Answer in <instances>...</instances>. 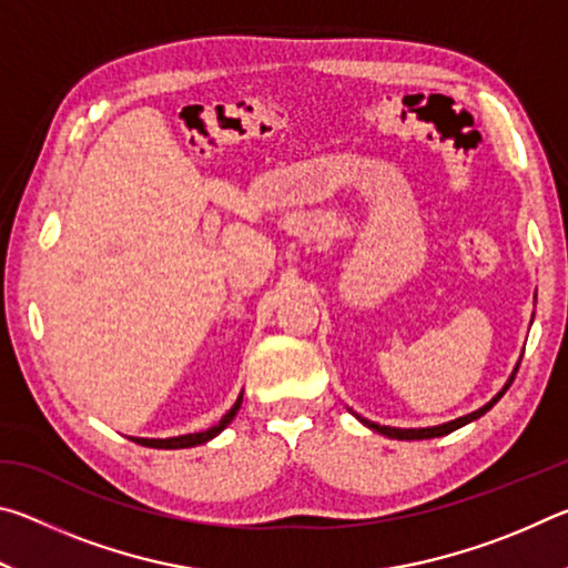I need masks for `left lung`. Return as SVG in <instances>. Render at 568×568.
Here are the masks:
<instances>
[{
	"instance_id": "8db88e82",
	"label": "left lung",
	"mask_w": 568,
	"mask_h": 568,
	"mask_svg": "<svg viewBox=\"0 0 568 568\" xmlns=\"http://www.w3.org/2000/svg\"><path fill=\"white\" fill-rule=\"evenodd\" d=\"M516 371L518 368H514V373H511V378H508V383L504 386V390L498 393V396L494 398V400H488L484 408H478V410H474V413H468V416H464V418H456V420H450V423H444V426H434V428H390V426H378V423H373V420H365V418H361V423H365V426L368 428H373V430H378V434H383V436H388V438H400V440H420V438H436V436H446V434H450V430H456V428H460V426H466V423H470V420H476V418H480L484 416L486 410H491L494 408V403H498V398L504 396V393L508 390V386H511L514 383V378H516Z\"/></svg>"
}]
</instances>
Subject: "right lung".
I'll use <instances>...</instances> for the list:
<instances>
[{"instance_id":"add662e5","label":"right lung","mask_w":568,"mask_h":568,"mask_svg":"<svg viewBox=\"0 0 568 568\" xmlns=\"http://www.w3.org/2000/svg\"><path fill=\"white\" fill-rule=\"evenodd\" d=\"M240 403H243V393H240V398L235 400V406L230 408L223 418H220L213 428L203 430V434H187V436H178V438H132L134 444L140 446H150V448H190V446H200L205 444V440L215 438L220 430H223L230 420L235 418V413L240 410Z\"/></svg>"}]
</instances>
